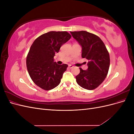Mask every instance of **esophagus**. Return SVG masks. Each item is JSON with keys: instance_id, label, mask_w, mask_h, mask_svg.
I'll return each mask as SVG.
<instances>
[{"instance_id": "esophagus-1", "label": "esophagus", "mask_w": 134, "mask_h": 134, "mask_svg": "<svg viewBox=\"0 0 134 134\" xmlns=\"http://www.w3.org/2000/svg\"><path fill=\"white\" fill-rule=\"evenodd\" d=\"M73 67H74V66L72 65H69V68L70 69H71V68H72Z\"/></svg>"}]
</instances>
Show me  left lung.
<instances>
[{
	"mask_svg": "<svg viewBox=\"0 0 134 134\" xmlns=\"http://www.w3.org/2000/svg\"><path fill=\"white\" fill-rule=\"evenodd\" d=\"M70 33L82 47V57L89 61L87 70L79 68L80 73L75 76L76 82L86 90H94L103 82L108 74L110 59L106 47L102 40L94 34L85 31Z\"/></svg>",
	"mask_w": 134,
	"mask_h": 134,
	"instance_id": "obj_1",
	"label": "left lung"
}]
</instances>
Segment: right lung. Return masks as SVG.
<instances>
[{"label":"right lung","instance_id":"right-lung-1","mask_svg":"<svg viewBox=\"0 0 134 134\" xmlns=\"http://www.w3.org/2000/svg\"><path fill=\"white\" fill-rule=\"evenodd\" d=\"M71 36L66 31H50L36 38L27 56V70L33 82L44 90L57 87L61 82L67 64L58 65L54 57Z\"/></svg>","mask_w":134,"mask_h":134}]
</instances>
